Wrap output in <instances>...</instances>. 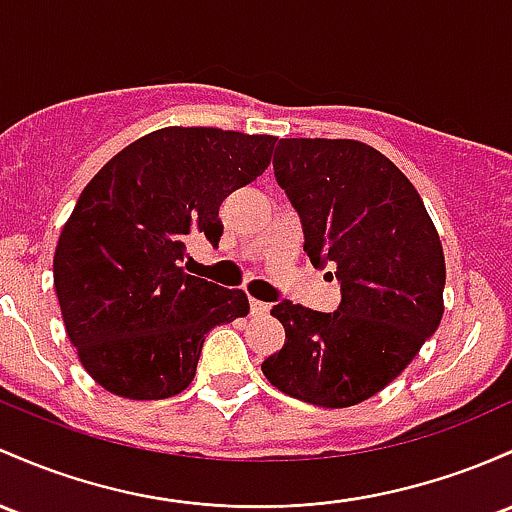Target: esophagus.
I'll return each instance as SVG.
<instances>
[{"label": "esophagus", "mask_w": 512, "mask_h": 512, "mask_svg": "<svg viewBox=\"0 0 512 512\" xmlns=\"http://www.w3.org/2000/svg\"><path fill=\"white\" fill-rule=\"evenodd\" d=\"M250 311H252V316H265V313L269 311V303L250 299Z\"/></svg>", "instance_id": "esophagus-1"}]
</instances>
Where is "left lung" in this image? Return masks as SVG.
<instances>
[{"mask_svg":"<svg viewBox=\"0 0 512 512\" xmlns=\"http://www.w3.org/2000/svg\"><path fill=\"white\" fill-rule=\"evenodd\" d=\"M274 177L299 211L303 250L333 265L342 299L320 313L279 301L282 350L269 384L320 408H347L389 386L440 325L445 255L408 177L359 140L282 138Z\"/></svg>","mask_w":512,"mask_h":512,"instance_id":"obj_1","label":"left lung"}]
</instances>
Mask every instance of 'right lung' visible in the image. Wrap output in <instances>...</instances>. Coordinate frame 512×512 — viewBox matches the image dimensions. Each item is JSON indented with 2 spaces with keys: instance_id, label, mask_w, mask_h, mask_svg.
Wrapping results in <instances>:
<instances>
[{
  "instance_id": "obj_1",
  "label": "right lung",
  "mask_w": 512,
  "mask_h": 512,
  "mask_svg": "<svg viewBox=\"0 0 512 512\" xmlns=\"http://www.w3.org/2000/svg\"><path fill=\"white\" fill-rule=\"evenodd\" d=\"M274 136L170 126L111 157L84 187L53 257L67 338L87 374L131 401L192 384L204 338L243 318V289L184 272L187 240L218 245L223 199L255 182Z\"/></svg>"
}]
</instances>
